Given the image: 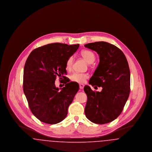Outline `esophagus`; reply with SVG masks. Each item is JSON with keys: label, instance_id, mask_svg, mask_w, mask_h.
Wrapping results in <instances>:
<instances>
[{"label": "esophagus", "instance_id": "esophagus-1", "mask_svg": "<svg viewBox=\"0 0 152 152\" xmlns=\"http://www.w3.org/2000/svg\"><path fill=\"white\" fill-rule=\"evenodd\" d=\"M79 86L80 89H83L84 87V85L83 84H80Z\"/></svg>", "mask_w": 152, "mask_h": 152}]
</instances>
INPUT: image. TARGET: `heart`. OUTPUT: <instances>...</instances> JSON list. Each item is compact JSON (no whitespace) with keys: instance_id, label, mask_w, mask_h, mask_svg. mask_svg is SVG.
I'll return each mask as SVG.
<instances>
[{"instance_id":"heart-1","label":"heart","mask_w":152,"mask_h":152,"mask_svg":"<svg viewBox=\"0 0 152 152\" xmlns=\"http://www.w3.org/2000/svg\"><path fill=\"white\" fill-rule=\"evenodd\" d=\"M81 55L83 56L89 64L93 63L95 60V55L92 51L90 50H83L81 52ZM73 58L70 56L66 62V69L70 71L72 68ZM88 77V75L84 73L74 72L70 76V79L74 82L83 83Z\"/></svg>"}]
</instances>
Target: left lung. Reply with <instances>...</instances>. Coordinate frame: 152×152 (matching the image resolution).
Here are the masks:
<instances>
[{
  "mask_svg": "<svg viewBox=\"0 0 152 152\" xmlns=\"http://www.w3.org/2000/svg\"><path fill=\"white\" fill-rule=\"evenodd\" d=\"M84 46L96 51L100 62L89 84L101 87L100 92L93 91L88 86L85 114L92 123L104 124L115 120L121 113L130 93V69L121 50L105 42L87 44Z\"/></svg>",
  "mask_w": 152,
  "mask_h": 152,
  "instance_id": "left-lung-1",
  "label": "left lung"
}]
</instances>
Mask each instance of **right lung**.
Listing matches in <instances>:
<instances>
[{
  "label": "right lung",
  "mask_w": 152,
  "mask_h": 152,
  "mask_svg": "<svg viewBox=\"0 0 152 152\" xmlns=\"http://www.w3.org/2000/svg\"><path fill=\"white\" fill-rule=\"evenodd\" d=\"M79 47V44H49L33 50L26 60L24 93L32 113L43 123L56 124L67 115L79 86L65 77L66 62ZM57 77L66 79L65 87L61 90L55 87Z\"/></svg>",
  "instance_id": "add662e5"
}]
</instances>
